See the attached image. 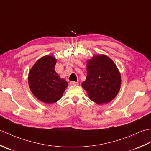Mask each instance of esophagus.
Returning a JSON list of instances; mask_svg holds the SVG:
<instances>
[{"label":"esophagus","instance_id":"1","mask_svg":"<svg viewBox=\"0 0 151 151\" xmlns=\"http://www.w3.org/2000/svg\"><path fill=\"white\" fill-rule=\"evenodd\" d=\"M70 85H78V82H77V81H70Z\"/></svg>","mask_w":151,"mask_h":151}]
</instances>
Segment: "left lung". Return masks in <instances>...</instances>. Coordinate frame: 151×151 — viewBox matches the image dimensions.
I'll list each match as a JSON object with an SVG mask.
<instances>
[{"mask_svg":"<svg viewBox=\"0 0 151 151\" xmlns=\"http://www.w3.org/2000/svg\"><path fill=\"white\" fill-rule=\"evenodd\" d=\"M87 72L82 87L91 100L106 104L116 96L121 87V73L110 58L104 55L94 56L87 62Z\"/></svg>","mask_w":151,"mask_h":151,"instance_id":"1","label":"left lung"}]
</instances>
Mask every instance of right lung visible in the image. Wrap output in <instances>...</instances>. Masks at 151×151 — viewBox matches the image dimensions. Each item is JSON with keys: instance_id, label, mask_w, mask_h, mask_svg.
<instances>
[{"instance_id": "right-lung-1", "label": "right lung", "mask_w": 151, "mask_h": 151, "mask_svg": "<svg viewBox=\"0 0 151 151\" xmlns=\"http://www.w3.org/2000/svg\"><path fill=\"white\" fill-rule=\"evenodd\" d=\"M57 60L45 56L37 61L29 73V85L32 94L44 103H55L62 97L68 86L55 70Z\"/></svg>"}]
</instances>
